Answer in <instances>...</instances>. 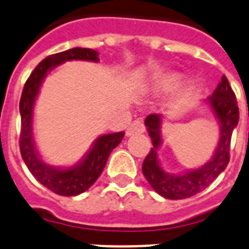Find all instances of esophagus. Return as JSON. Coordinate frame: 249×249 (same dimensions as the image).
I'll return each mask as SVG.
<instances>
[{"instance_id": "1", "label": "esophagus", "mask_w": 249, "mask_h": 249, "mask_svg": "<svg viewBox=\"0 0 249 249\" xmlns=\"http://www.w3.org/2000/svg\"><path fill=\"white\" fill-rule=\"evenodd\" d=\"M145 131V126L144 123H143L142 119H137L129 125V128L126 129V135L128 137H131V135L135 134H141V133H144Z\"/></svg>"}]
</instances>
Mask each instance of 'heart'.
Instances as JSON below:
<instances>
[{"label":"heart","mask_w":249,"mask_h":249,"mask_svg":"<svg viewBox=\"0 0 249 249\" xmlns=\"http://www.w3.org/2000/svg\"><path fill=\"white\" fill-rule=\"evenodd\" d=\"M175 80H177V78H171L170 79V83H174V82H175Z\"/></svg>","instance_id":"obj_1"}]
</instances>
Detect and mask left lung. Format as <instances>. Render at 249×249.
Returning <instances> with one entry per match:
<instances>
[{"label": "left lung", "mask_w": 249, "mask_h": 249, "mask_svg": "<svg viewBox=\"0 0 249 249\" xmlns=\"http://www.w3.org/2000/svg\"><path fill=\"white\" fill-rule=\"evenodd\" d=\"M212 112L220 124L219 145L209 162L196 170L180 175H173L162 170L157 159L161 139V115L151 114L144 120L153 147L143 161L142 171L147 181L160 196L167 199H183L197 195L207 188L220 173L225 170L230 159V141L234 128L239 120V108L235 93L225 75L221 78L211 96L207 98Z\"/></svg>", "instance_id": "obj_1"}]
</instances>
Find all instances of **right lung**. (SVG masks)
Returning a JSON list of instances; mask_svg holds the SVG:
<instances>
[{"label": "right lung", "mask_w": 249, "mask_h": 249, "mask_svg": "<svg viewBox=\"0 0 249 249\" xmlns=\"http://www.w3.org/2000/svg\"><path fill=\"white\" fill-rule=\"evenodd\" d=\"M70 60H87L97 62L98 52L90 48L75 47L68 51L50 54L40 61L25 82L20 98V153L24 162L36 179L42 185L58 196H76L86 192L98 179L107 162V159L115 147L124 138V131L101 135L93 143L90 151L75 166L57 169L43 162L36 149L33 139V107L39 92L40 84L47 72L57 65Z\"/></svg>", "instance_id": "right-lung-1"}]
</instances>
